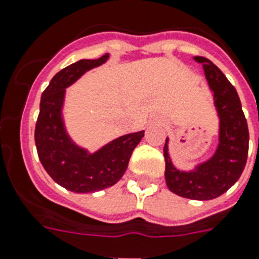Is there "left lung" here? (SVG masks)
Listing matches in <instances>:
<instances>
[{
    "label": "left lung",
    "instance_id": "left-lung-1",
    "mask_svg": "<svg viewBox=\"0 0 259 259\" xmlns=\"http://www.w3.org/2000/svg\"><path fill=\"white\" fill-rule=\"evenodd\" d=\"M194 61L202 64L209 88L213 92L214 106L220 118L218 146L207 161L195 165L194 169L181 170L171 162L167 137L163 146L165 180L174 194L209 201L224 194L241 177L249 151V129L234 86L210 60L194 57Z\"/></svg>",
    "mask_w": 259,
    "mask_h": 259
}]
</instances>
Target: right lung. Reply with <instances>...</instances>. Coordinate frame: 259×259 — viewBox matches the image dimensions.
Returning <instances> with one entry per match:
<instances>
[{"mask_svg":"<svg viewBox=\"0 0 259 259\" xmlns=\"http://www.w3.org/2000/svg\"><path fill=\"white\" fill-rule=\"evenodd\" d=\"M105 54L98 60H79L54 75L44 90L35 123V146L44 169L54 182L74 193H94L117 184L125 174L144 130L121 136L90 153L71 140L64 121L66 88L86 71L105 64Z\"/></svg>","mask_w":259,"mask_h":259,"instance_id":"1","label":"right lung"}]
</instances>
